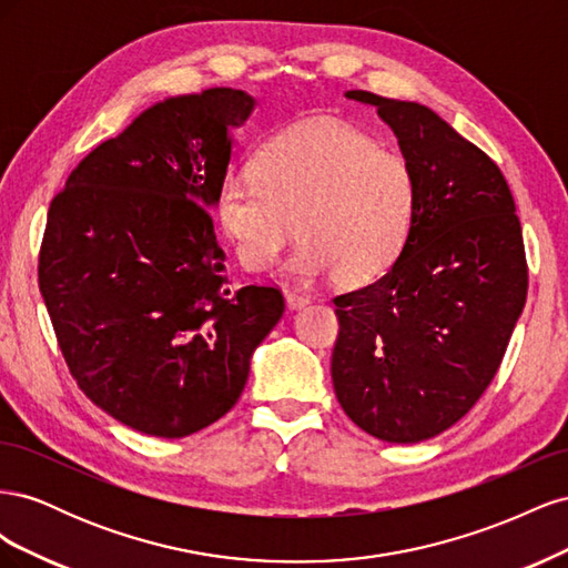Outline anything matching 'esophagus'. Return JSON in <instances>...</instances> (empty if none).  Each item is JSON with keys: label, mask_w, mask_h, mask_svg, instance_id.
I'll return each mask as SVG.
<instances>
[{"label": "esophagus", "mask_w": 568, "mask_h": 568, "mask_svg": "<svg viewBox=\"0 0 568 568\" xmlns=\"http://www.w3.org/2000/svg\"><path fill=\"white\" fill-rule=\"evenodd\" d=\"M307 303H311V298H307L305 294H301V291H286L288 311H301V307H305Z\"/></svg>", "instance_id": "34e87169"}]
</instances>
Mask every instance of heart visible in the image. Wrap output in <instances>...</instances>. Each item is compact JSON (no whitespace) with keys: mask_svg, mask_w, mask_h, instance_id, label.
I'll use <instances>...</instances> for the list:
<instances>
[{"mask_svg":"<svg viewBox=\"0 0 568 568\" xmlns=\"http://www.w3.org/2000/svg\"><path fill=\"white\" fill-rule=\"evenodd\" d=\"M419 189L409 161L341 120H313L270 140L253 170L217 189V217L248 270L280 261L296 230L303 242L286 272L303 282L338 274L367 284L398 261Z\"/></svg>","mask_w":568,"mask_h":568,"instance_id":"1","label":"heart"}]
</instances>
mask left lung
I'll use <instances>...</instances> for the list:
<instances>
[{
	"label": "left lung",
	"instance_id": "1",
	"mask_svg": "<svg viewBox=\"0 0 568 568\" xmlns=\"http://www.w3.org/2000/svg\"><path fill=\"white\" fill-rule=\"evenodd\" d=\"M398 136L419 201L382 280L334 298L332 382L369 436L419 443L459 422L488 388L528 288L521 222L484 151L417 101L351 90Z\"/></svg>",
	"mask_w": 568,
	"mask_h": 568
}]
</instances>
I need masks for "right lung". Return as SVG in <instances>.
<instances>
[{"mask_svg":"<svg viewBox=\"0 0 568 568\" xmlns=\"http://www.w3.org/2000/svg\"><path fill=\"white\" fill-rule=\"evenodd\" d=\"M211 88L149 106L49 205L40 291L68 369L134 432L184 438L225 417L284 315L280 288H234L211 211L255 111Z\"/></svg>","mask_w":568,"mask_h":568,"instance_id":"obj_1","label":"right lung"}]
</instances>
